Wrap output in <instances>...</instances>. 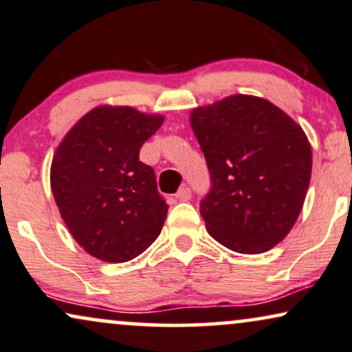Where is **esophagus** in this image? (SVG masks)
<instances>
[{
	"label": "esophagus",
	"instance_id": "34e87169",
	"mask_svg": "<svg viewBox=\"0 0 352 352\" xmlns=\"http://www.w3.org/2000/svg\"><path fill=\"white\" fill-rule=\"evenodd\" d=\"M175 198L180 199V201H188V199L191 198V188L190 186H182V188L177 191L175 193Z\"/></svg>",
	"mask_w": 352,
	"mask_h": 352
}]
</instances>
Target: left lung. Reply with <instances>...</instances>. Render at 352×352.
I'll return each instance as SVG.
<instances>
[{
	"mask_svg": "<svg viewBox=\"0 0 352 352\" xmlns=\"http://www.w3.org/2000/svg\"><path fill=\"white\" fill-rule=\"evenodd\" d=\"M211 186L199 203L208 232L237 253H263L299 217L312 173L305 133L271 102L230 96L191 113Z\"/></svg>",
	"mask_w": 352,
	"mask_h": 352,
	"instance_id": "obj_1",
	"label": "left lung"
}]
</instances>
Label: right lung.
<instances>
[{
    "label": "right lung",
    "instance_id": "add662e5",
    "mask_svg": "<svg viewBox=\"0 0 352 352\" xmlns=\"http://www.w3.org/2000/svg\"><path fill=\"white\" fill-rule=\"evenodd\" d=\"M164 122L130 107H97L58 146L50 182L71 235L110 263L141 255L161 234L168 204L140 149Z\"/></svg>",
    "mask_w": 352,
    "mask_h": 352
}]
</instances>
